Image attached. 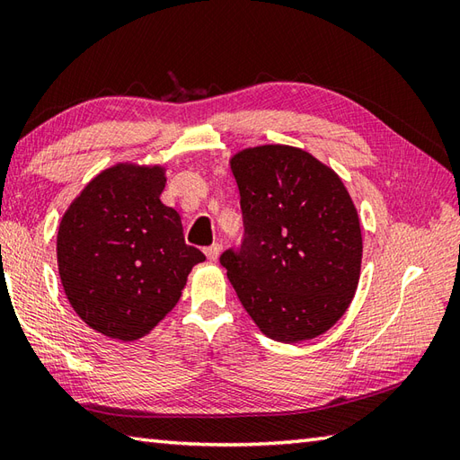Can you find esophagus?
I'll return each mask as SVG.
<instances>
[{
	"label": "esophagus",
	"instance_id": "1",
	"mask_svg": "<svg viewBox=\"0 0 460 460\" xmlns=\"http://www.w3.org/2000/svg\"><path fill=\"white\" fill-rule=\"evenodd\" d=\"M203 252H205V257H208L209 262H215V261L219 259V255H221V245H217V243H215V245L208 247Z\"/></svg>",
	"mask_w": 460,
	"mask_h": 460
}]
</instances>
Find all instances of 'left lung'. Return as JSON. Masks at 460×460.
I'll return each instance as SVG.
<instances>
[{
	"label": "left lung",
	"instance_id": "1",
	"mask_svg": "<svg viewBox=\"0 0 460 460\" xmlns=\"http://www.w3.org/2000/svg\"><path fill=\"white\" fill-rule=\"evenodd\" d=\"M245 239L221 265L243 308L270 340L296 344L344 316L361 269V229L340 175L287 144L231 155Z\"/></svg>",
	"mask_w": 460,
	"mask_h": 460
}]
</instances>
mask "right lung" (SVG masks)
<instances>
[{"instance_id": "1", "label": "right lung", "mask_w": 460, "mask_h": 460, "mask_svg": "<svg viewBox=\"0 0 460 460\" xmlns=\"http://www.w3.org/2000/svg\"><path fill=\"white\" fill-rule=\"evenodd\" d=\"M165 168L119 162L96 173L58 223L57 267L73 310L94 332L140 340L178 305L205 255L185 245L164 205Z\"/></svg>"}]
</instances>
